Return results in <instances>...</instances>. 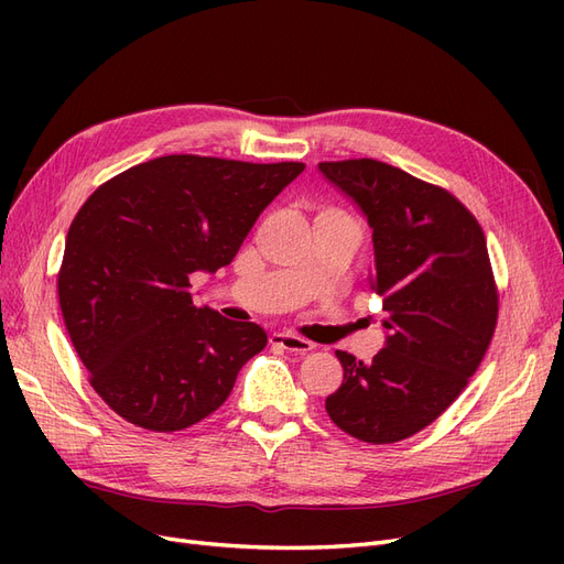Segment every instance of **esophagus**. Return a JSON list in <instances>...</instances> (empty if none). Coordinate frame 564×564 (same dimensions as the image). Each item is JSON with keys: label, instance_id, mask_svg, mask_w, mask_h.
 I'll list each match as a JSON object with an SVG mask.
<instances>
[{"label": "esophagus", "instance_id": "34e87169", "mask_svg": "<svg viewBox=\"0 0 564 564\" xmlns=\"http://www.w3.org/2000/svg\"><path fill=\"white\" fill-rule=\"evenodd\" d=\"M270 344L275 348H282V350H289V352H296V355H305L313 350V344L311 340H305L301 336H294L289 332H275L270 336Z\"/></svg>", "mask_w": 564, "mask_h": 564}]
</instances>
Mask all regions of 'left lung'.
I'll return each instance as SVG.
<instances>
[{
  "instance_id": "8db88e82",
  "label": "left lung",
  "mask_w": 564,
  "mask_h": 564,
  "mask_svg": "<svg viewBox=\"0 0 564 564\" xmlns=\"http://www.w3.org/2000/svg\"><path fill=\"white\" fill-rule=\"evenodd\" d=\"M371 226V289L383 296L386 348L365 365L346 350L329 419L350 437L392 445L431 425L464 392L499 317L485 232L449 191L379 160L319 162Z\"/></svg>"
}]
</instances>
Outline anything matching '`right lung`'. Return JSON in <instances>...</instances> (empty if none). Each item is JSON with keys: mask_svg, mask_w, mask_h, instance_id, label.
I'll list each match as a JSON object with an SVG mask.
<instances>
[{"mask_svg": "<svg viewBox=\"0 0 564 564\" xmlns=\"http://www.w3.org/2000/svg\"><path fill=\"white\" fill-rule=\"evenodd\" d=\"M305 169L164 155L98 185L67 230L58 303L89 383L152 433L214 414L268 344L253 322L197 308L195 270L216 272Z\"/></svg>", "mask_w": 564, "mask_h": 564, "instance_id": "right-lung-1", "label": "right lung"}]
</instances>
